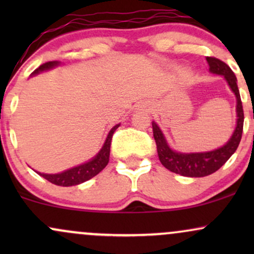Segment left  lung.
<instances>
[{"instance_id":"left-lung-1","label":"left lung","mask_w":254,"mask_h":254,"mask_svg":"<svg viewBox=\"0 0 254 254\" xmlns=\"http://www.w3.org/2000/svg\"><path fill=\"white\" fill-rule=\"evenodd\" d=\"M206 61H208L210 72L216 75H222L228 82L230 89L233 90V93L237 97V127H235L234 132H233L229 141L221 148H217V149L211 151H204V153L186 154L178 153V151L171 149L162 131L160 130L155 122H153L151 123V125H153V135L156 142L157 155H159L160 162L167 170L184 177H206L220 170L226 164L227 160L235 153L241 141V136H243L244 110L237 84V77H235L232 69L218 58L206 57Z\"/></svg>"}]
</instances>
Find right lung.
I'll return each mask as SVG.
<instances>
[{
  "mask_svg": "<svg viewBox=\"0 0 254 254\" xmlns=\"http://www.w3.org/2000/svg\"><path fill=\"white\" fill-rule=\"evenodd\" d=\"M58 63L60 62H57V61L44 63L39 66V68L33 71V75L39 74L40 71L49 70V69L58 65ZM119 125L121 124L115 125V127L111 129L109 135L106 137V141H105L103 148H101L100 151H99L97 155L93 157L92 160H89L88 162H86V164L76 166V167H72L70 170H66L62 172V173H57V174H45V173H40V172H37V173L39 174V176H42L43 178H45V179L49 180L50 183L58 186H74L92 179L93 177H95L98 173H100V172L106 167V165L109 164L111 141H112L113 133H115V131L117 130Z\"/></svg>",
  "mask_w": 254,
  "mask_h": 254,
  "instance_id": "add662e5",
  "label": "right lung"
}]
</instances>
